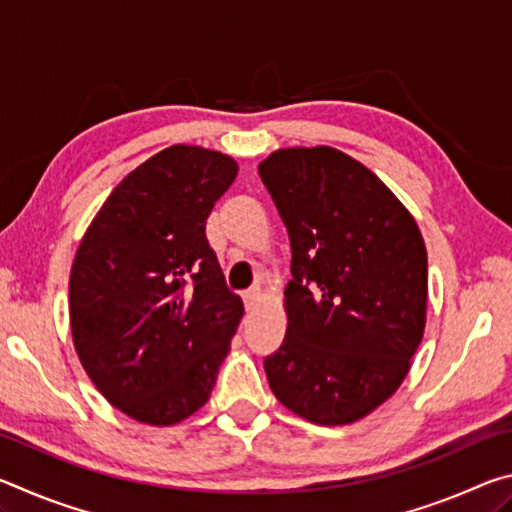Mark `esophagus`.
<instances>
[{
	"mask_svg": "<svg viewBox=\"0 0 512 512\" xmlns=\"http://www.w3.org/2000/svg\"><path fill=\"white\" fill-rule=\"evenodd\" d=\"M244 302H246V309H255L259 302H262V291L259 289H250L244 293Z\"/></svg>",
	"mask_w": 512,
	"mask_h": 512,
	"instance_id": "obj_1",
	"label": "esophagus"
}]
</instances>
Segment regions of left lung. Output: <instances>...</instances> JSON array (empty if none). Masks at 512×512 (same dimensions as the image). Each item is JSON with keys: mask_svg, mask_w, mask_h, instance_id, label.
<instances>
[{"mask_svg": "<svg viewBox=\"0 0 512 512\" xmlns=\"http://www.w3.org/2000/svg\"><path fill=\"white\" fill-rule=\"evenodd\" d=\"M259 176L287 225V336L264 359L289 411L336 427L391 397L427 323V248L411 212L332 146L273 151Z\"/></svg>", "mask_w": 512, "mask_h": 512, "instance_id": "1", "label": "left lung"}]
</instances>
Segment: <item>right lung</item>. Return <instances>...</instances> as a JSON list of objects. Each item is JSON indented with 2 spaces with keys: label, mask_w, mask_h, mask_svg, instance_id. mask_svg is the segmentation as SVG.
I'll use <instances>...</instances> for the list:
<instances>
[{
  "label": "right lung",
  "mask_w": 512,
  "mask_h": 512,
  "mask_svg": "<svg viewBox=\"0 0 512 512\" xmlns=\"http://www.w3.org/2000/svg\"><path fill=\"white\" fill-rule=\"evenodd\" d=\"M230 155L176 144L112 189L76 250L69 323L85 372L121 413L169 427L210 397L244 302L205 223L237 178Z\"/></svg>",
  "instance_id": "add662e5"
}]
</instances>
